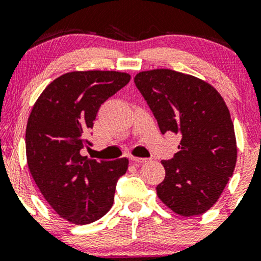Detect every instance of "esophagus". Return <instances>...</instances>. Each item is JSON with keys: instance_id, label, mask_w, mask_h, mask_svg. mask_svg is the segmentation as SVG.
Listing matches in <instances>:
<instances>
[{"instance_id": "esophagus-1", "label": "esophagus", "mask_w": 261, "mask_h": 261, "mask_svg": "<svg viewBox=\"0 0 261 261\" xmlns=\"http://www.w3.org/2000/svg\"><path fill=\"white\" fill-rule=\"evenodd\" d=\"M131 162H133L134 164H139V163H145V162H147L148 160L147 158H139V157H131L130 158Z\"/></svg>"}]
</instances>
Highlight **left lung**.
Masks as SVG:
<instances>
[{
    "label": "left lung",
    "mask_w": 261,
    "mask_h": 261,
    "mask_svg": "<svg viewBox=\"0 0 261 261\" xmlns=\"http://www.w3.org/2000/svg\"><path fill=\"white\" fill-rule=\"evenodd\" d=\"M135 85L162 134L180 135L179 151L162 161L166 176L157 185L164 205L180 216L201 215L215 205L237 162L234 126L223 98L205 81L176 71H143Z\"/></svg>",
    "instance_id": "left-lung-1"
}]
</instances>
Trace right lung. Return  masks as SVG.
<instances>
[{
	"label": "right lung",
	"instance_id": "add662e5",
	"mask_svg": "<svg viewBox=\"0 0 261 261\" xmlns=\"http://www.w3.org/2000/svg\"><path fill=\"white\" fill-rule=\"evenodd\" d=\"M128 81L130 74L116 71L65 73L33 107L25 131L29 170L45 200L68 222L92 223L112 208L127 158L98 162L81 149L92 146L85 135L101 104Z\"/></svg>",
	"mask_w": 261,
	"mask_h": 261
}]
</instances>
